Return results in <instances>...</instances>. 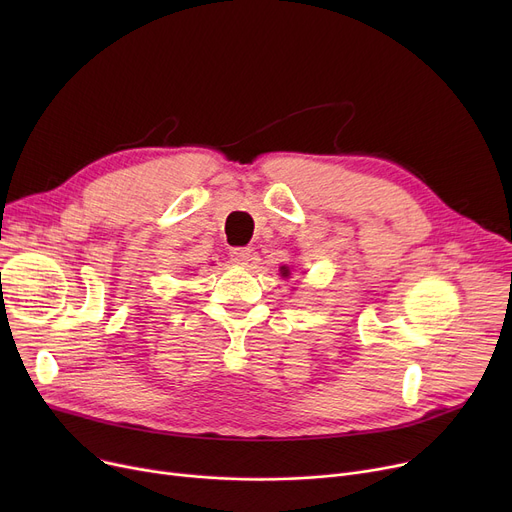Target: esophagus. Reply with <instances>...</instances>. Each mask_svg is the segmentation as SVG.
Wrapping results in <instances>:
<instances>
[{
	"label": "esophagus",
	"instance_id": "1",
	"mask_svg": "<svg viewBox=\"0 0 512 512\" xmlns=\"http://www.w3.org/2000/svg\"><path fill=\"white\" fill-rule=\"evenodd\" d=\"M230 259H232V263H236V265H240V267H245V265H249V261H251V249L236 247V249L230 251Z\"/></svg>",
	"mask_w": 512,
	"mask_h": 512
}]
</instances>
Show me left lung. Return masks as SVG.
I'll return each instance as SVG.
<instances>
[{
  "mask_svg": "<svg viewBox=\"0 0 512 512\" xmlns=\"http://www.w3.org/2000/svg\"><path fill=\"white\" fill-rule=\"evenodd\" d=\"M280 274H282V276H284V278H288V276H290V267H286V265H282V267H280Z\"/></svg>",
  "mask_w": 512,
  "mask_h": 512,
  "instance_id": "8db88e82",
  "label": "left lung"
}]
</instances>
